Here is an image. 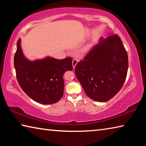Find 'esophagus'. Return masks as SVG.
<instances>
[{
    "label": "esophagus",
    "instance_id": "1",
    "mask_svg": "<svg viewBox=\"0 0 146 146\" xmlns=\"http://www.w3.org/2000/svg\"><path fill=\"white\" fill-rule=\"evenodd\" d=\"M78 60L77 58H74L73 60V62H72V65H73V68H75V66L76 65V64H77Z\"/></svg>",
    "mask_w": 146,
    "mask_h": 146
}]
</instances>
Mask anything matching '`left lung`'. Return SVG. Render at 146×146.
Listing matches in <instances>:
<instances>
[{
    "instance_id": "left-lung-1",
    "label": "left lung",
    "mask_w": 146,
    "mask_h": 146,
    "mask_svg": "<svg viewBox=\"0 0 146 146\" xmlns=\"http://www.w3.org/2000/svg\"><path fill=\"white\" fill-rule=\"evenodd\" d=\"M128 56L119 36L101 39L75 66V75L89 97L97 102L112 98L123 85Z\"/></svg>"
}]
</instances>
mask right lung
I'll use <instances>...</instances> for the list:
<instances>
[{
    "instance_id": "1",
    "label": "right lung",
    "mask_w": 146,
    "mask_h": 146,
    "mask_svg": "<svg viewBox=\"0 0 146 146\" xmlns=\"http://www.w3.org/2000/svg\"><path fill=\"white\" fill-rule=\"evenodd\" d=\"M20 41L19 39L17 42L14 66L22 90L38 103L51 104L57 102L64 94V73L73 70L72 58L58 60L47 57L29 61L24 57Z\"/></svg>"
}]
</instances>
